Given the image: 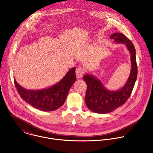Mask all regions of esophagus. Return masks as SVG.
Instances as JSON below:
<instances>
[{
    "label": "esophagus",
    "mask_w": 153,
    "mask_h": 153,
    "mask_svg": "<svg viewBox=\"0 0 153 153\" xmlns=\"http://www.w3.org/2000/svg\"><path fill=\"white\" fill-rule=\"evenodd\" d=\"M83 74H84V70L81 67H80L76 69V77L77 79L82 78L83 77Z\"/></svg>",
    "instance_id": "1"
}]
</instances>
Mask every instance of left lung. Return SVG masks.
Segmentation results:
<instances>
[{"mask_svg": "<svg viewBox=\"0 0 153 153\" xmlns=\"http://www.w3.org/2000/svg\"><path fill=\"white\" fill-rule=\"evenodd\" d=\"M116 43L125 44L131 55V70L128 80L123 86L116 91L108 89L102 82L92 74L86 73L83 79L87 85L85 103L92 111L107 114L122 106L129 98L137 79L138 67L136 61V51L131 41L120 33L110 36Z\"/></svg>", "mask_w": 153, "mask_h": 153, "instance_id": "left-lung-1", "label": "left lung"}]
</instances>
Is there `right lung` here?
Returning a JSON list of instances; mask_svg holds the SVG:
<instances>
[{
  "mask_svg": "<svg viewBox=\"0 0 153 153\" xmlns=\"http://www.w3.org/2000/svg\"><path fill=\"white\" fill-rule=\"evenodd\" d=\"M76 68H70L62 79L55 85L38 90H29L14 82L18 94L27 104L43 111H52L65 102L68 92L76 80Z\"/></svg>",
  "mask_w": 153,
  "mask_h": 153,
  "instance_id": "1",
  "label": "right lung"
}]
</instances>
